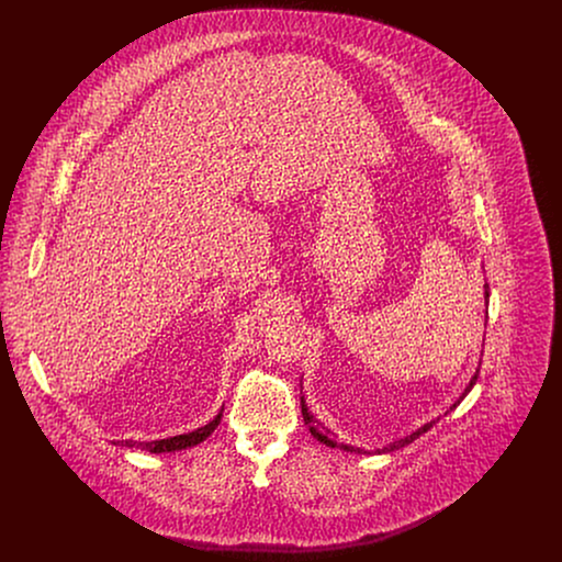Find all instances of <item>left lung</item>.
Here are the masks:
<instances>
[{"mask_svg":"<svg viewBox=\"0 0 562 562\" xmlns=\"http://www.w3.org/2000/svg\"><path fill=\"white\" fill-rule=\"evenodd\" d=\"M484 303L488 305V284H484ZM481 371V369H479ZM479 371L474 373V376L470 379V383H468V387L463 390V394L459 396V401L454 402L453 406H451V411H453L454 406L459 404V402L463 401L465 396H468V392L476 385V379H479ZM301 413H303V422H305V426L310 428L312 431V436L316 438V440H321L322 445H326V447H330V449H344V451H349V453H369V451H364V449H360V447H351V445H344V442H339L335 436H330V431L322 426L321 422L312 415V411L307 408V404H305V398L301 396ZM449 413V411H447ZM438 419H434V422H429L426 426H422L419 429H415L413 434H408V436H404L401 440H394V442H390L387 447H383V449H374V453H392V451H396V449H402V447H406V445H411L413 440H417L422 434H426L434 424H436Z\"/></svg>","mask_w":562,"mask_h":562,"instance_id":"8db88e82","label":"left lung"}]
</instances>
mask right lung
<instances>
[{"label": "right lung", "mask_w": 562, "mask_h": 562, "mask_svg": "<svg viewBox=\"0 0 562 562\" xmlns=\"http://www.w3.org/2000/svg\"><path fill=\"white\" fill-rule=\"evenodd\" d=\"M223 417V408L218 411V415L214 417L211 424L202 426V428L193 429L189 434H179L172 438H161V440H151V442H134V440H113V445L120 447H128V449H140V451H149V453H175V451H183L189 447L200 445L202 440H206L213 434L216 426L221 424Z\"/></svg>", "instance_id": "1"}]
</instances>
